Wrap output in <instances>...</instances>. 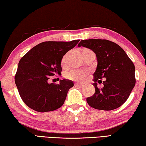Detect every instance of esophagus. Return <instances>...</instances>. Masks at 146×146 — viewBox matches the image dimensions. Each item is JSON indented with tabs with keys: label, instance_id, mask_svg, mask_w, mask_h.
<instances>
[{
	"label": "esophagus",
	"instance_id": "1",
	"mask_svg": "<svg viewBox=\"0 0 146 146\" xmlns=\"http://www.w3.org/2000/svg\"><path fill=\"white\" fill-rule=\"evenodd\" d=\"M82 84H80V83H78V82H76L75 84V86H76V87H78V88H82Z\"/></svg>",
	"mask_w": 146,
	"mask_h": 146
}]
</instances>
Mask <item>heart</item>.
<instances>
[{
    "label": "heart",
    "instance_id": "b5f03b06",
    "mask_svg": "<svg viewBox=\"0 0 146 146\" xmlns=\"http://www.w3.org/2000/svg\"><path fill=\"white\" fill-rule=\"evenodd\" d=\"M83 52L86 53H93L92 51L88 49H84ZM65 61V56H64L62 62H64ZM88 73L87 71L81 70H71L66 74V76L71 80L78 81V82H84L87 78Z\"/></svg>",
    "mask_w": 146,
    "mask_h": 146
}]
</instances>
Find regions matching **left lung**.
Instances as JSON below:
<instances>
[{"label": "left lung", "instance_id": "1", "mask_svg": "<svg viewBox=\"0 0 146 146\" xmlns=\"http://www.w3.org/2000/svg\"><path fill=\"white\" fill-rule=\"evenodd\" d=\"M78 46L91 49L97 56V66L93 84L95 92L86 98L88 104L97 110L106 111L122 106L129 97L136 82L135 66L126 53L116 43L102 39L82 40ZM101 83L104 86L98 88V84Z\"/></svg>", "mask_w": 146, "mask_h": 146}]
</instances>
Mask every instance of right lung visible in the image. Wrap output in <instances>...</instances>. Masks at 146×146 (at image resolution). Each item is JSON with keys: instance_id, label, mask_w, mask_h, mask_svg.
Segmentation results:
<instances>
[{"instance_id": "1", "label": "right lung", "mask_w": 146, "mask_h": 146, "mask_svg": "<svg viewBox=\"0 0 146 146\" xmlns=\"http://www.w3.org/2000/svg\"><path fill=\"white\" fill-rule=\"evenodd\" d=\"M80 40L44 42L31 49L19 62L15 82L24 102L32 110L48 112L64 104L73 82L64 78L49 83V76L60 75L63 56Z\"/></svg>"}]
</instances>
